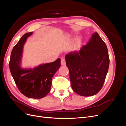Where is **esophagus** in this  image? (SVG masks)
<instances>
[{
  "instance_id": "esophagus-1",
  "label": "esophagus",
  "mask_w": 126,
  "mask_h": 126,
  "mask_svg": "<svg viewBox=\"0 0 126 126\" xmlns=\"http://www.w3.org/2000/svg\"><path fill=\"white\" fill-rule=\"evenodd\" d=\"M61 64L63 66H65L66 65V60L64 58L61 59Z\"/></svg>"
}]
</instances>
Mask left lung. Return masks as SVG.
Instances as JSON below:
<instances>
[{"instance_id": "8db88e82", "label": "left lung", "mask_w": 126, "mask_h": 126, "mask_svg": "<svg viewBox=\"0 0 126 126\" xmlns=\"http://www.w3.org/2000/svg\"><path fill=\"white\" fill-rule=\"evenodd\" d=\"M72 89L81 96H92L104 85L109 66L108 49L97 32L79 51L65 56Z\"/></svg>"}]
</instances>
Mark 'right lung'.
<instances>
[{
	"mask_svg": "<svg viewBox=\"0 0 126 126\" xmlns=\"http://www.w3.org/2000/svg\"><path fill=\"white\" fill-rule=\"evenodd\" d=\"M32 32L25 33L15 46L9 61L10 72L18 89L28 98L40 99L47 96L51 89L52 78L60 67V59L41 64L33 68L25 69L20 66L23 47Z\"/></svg>",
	"mask_w": 126,
	"mask_h": 126,
	"instance_id": "right-lung-1",
	"label": "right lung"
}]
</instances>
